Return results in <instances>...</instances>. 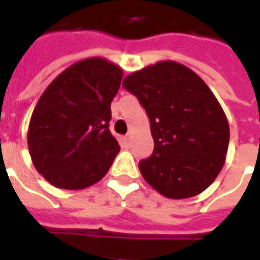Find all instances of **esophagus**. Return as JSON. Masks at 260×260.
Here are the masks:
<instances>
[{
    "instance_id": "1",
    "label": "esophagus",
    "mask_w": 260,
    "mask_h": 260,
    "mask_svg": "<svg viewBox=\"0 0 260 260\" xmlns=\"http://www.w3.org/2000/svg\"><path fill=\"white\" fill-rule=\"evenodd\" d=\"M124 142H125L126 146H129L131 142H132V136H131V135H126L125 138H124Z\"/></svg>"
}]
</instances>
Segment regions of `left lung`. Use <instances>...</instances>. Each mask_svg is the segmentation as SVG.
Masks as SVG:
<instances>
[{"label":"left lung","instance_id":"1","mask_svg":"<svg viewBox=\"0 0 260 260\" xmlns=\"http://www.w3.org/2000/svg\"><path fill=\"white\" fill-rule=\"evenodd\" d=\"M122 86L150 118L154 152L139 163L147 183L174 200L209 187L225 162L230 125L208 85L183 64L165 60L132 73Z\"/></svg>","mask_w":260,"mask_h":260}]
</instances>
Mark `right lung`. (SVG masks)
<instances>
[{"mask_svg":"<svg viewBox=\"0 0 260 260\" xmlns=\"http://www.w3.org/2000/svg\"><path fill=\"white\" fill-rule=\"evenodd\" d=\"M122 70L104 58H89L60 73L39 98L28 128L36 170L59 189L94 185L120 151L109 131L110 104Z\"/></svg>","mask_w":260,"mask_h":260,"instance_id":"add662e5","label":"right lung"}]
</instances>
